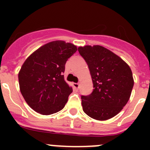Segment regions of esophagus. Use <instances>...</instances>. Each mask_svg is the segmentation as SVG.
Instances as JSON below:
<instances>
[{
    "label": "esophagus",
    "instance_id": "34e87169",
    "mask_svg": "<svg viewBox=\"0 0 150 150\" xmlns=\"http://www.w3.org/2000/svg\"><path fill=\"white\" fill-rule=\"evenodd\" d=\"M73 86H74V87L75 88H76V89H78V88H79V83H74V84H73Z\"/></svg>",
    "mask_w": 150,
    "mask_h": 150
}]
</instances>
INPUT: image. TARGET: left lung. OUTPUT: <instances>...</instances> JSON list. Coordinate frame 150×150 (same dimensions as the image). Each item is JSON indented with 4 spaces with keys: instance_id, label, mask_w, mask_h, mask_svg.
<instances>
[{
    "instance_id": "1",
    "label": "left lung",
    "mask_w": 150,
    "mask_h": 150,
    "mask_svg": "<svg viewBox=\"0 0 150 150\" xmlns=\"http://www.w3.org/2000/svg\"><path fill=\"white\" fill-rule=\"evenodd\" d=\"M79 54L88 66L94 89L82 96L86 114L105 121L114 117L129 100L134 86L132 71L126 62L104 46H79Z\"/></svg>"
}]
</instances>
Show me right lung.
Returning <instances> with one entry per match:
<instances>
[{
  "mask_svg": "<svg viewBox=\"0 0 150 150\" xmlns=\"http://www.w3.org/2000/svg\"><path fill=\"white\" fill-rule=\"evenodd\" d=\"M76 46L63 40L47 43L30 54L18 72L19 88L29 107L42 115L59 112L73 91L63 73Z\"/></svg>",
  "mask_w": 150,
  "mask_h": 150,
  "instance_id": "right-lung-1",
  "label": "right lung"
}]
</instances>
